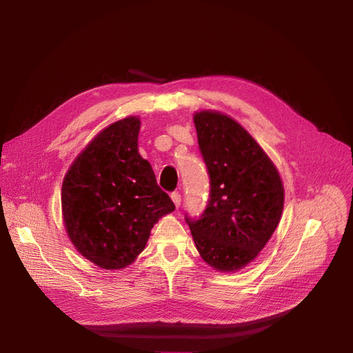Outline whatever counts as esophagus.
<instances>
[{
	"label": "esophagus",
	"instance_id": "34e87169",
	"mask_svg": "<svg viewBox=\"0 0 353 353\" xmlns=\"http://www.w3.org/2000/svg\"><path fill=\"white\" fill-rule=\"evenodd\" d=\"M172 200H173V203H174V206L179 209V208H180V201H181L180 193H179V192H173V193H172Z\"/></svg>",
	"mask_w": 353,
	"mask_h": 353
}]
</instances>
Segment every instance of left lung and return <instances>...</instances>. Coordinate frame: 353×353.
Returning <instances> with one entry per match:
<instances>
[{
	"label": "left lung",
	"instance_id": "8db88e82",
	"mask_svg": "<svg viewBox=\"0 0 353 353\" xmlns=\"http://www.w3.org/2000/svg\"><path fill=\"white\" fill-rule=\"evenodd\" d=\"M194 125L210 193L205 212L184 219L203 261L221 272L242 269L279 223L282 180L262 147L229 116L200 111Z\"/></svg>",
	"mask_w": 353,
	"mask_h": 353
}]
</instances>
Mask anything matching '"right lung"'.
Returning a JSON list of instances; mask_svg holds the SVG:
<instances>
[{"instance_id": "right-lung-1", "label": "right lung", "mask_w": 353, "mask_h": 353, "mask_svg": "<svg viewBox=\"0 0 353 353\" xmlns=\"http://www.w3.org/2000/svg\"><path fill=\"white\" fill-rule=\"evenodd\" d=\"M139 130L137 117L104 128L63 181L61 206L72 245L108 270L132 263L157 220L176 209L139 154Z\"/></svg>"}]
</instances>
